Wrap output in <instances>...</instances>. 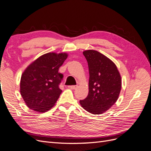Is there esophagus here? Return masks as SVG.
<instances>
[{"instance_id":"34e87169","label":"esophagus","mask_w":151,"mask_h":151,"mask_svg":"<svg viewBox=\"0 0 151 151\" xmlns=\"http://www.w3.org/2000/svg\"><path fill=\"white\" fill-rule=\"evenodd\" d=\"M77 87H78V86L77 85H74V86H68V88L72 89H76L77 88Z\"/></svg>"}]
</instances>
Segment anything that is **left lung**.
I'll return each mask as SVG.
<instances>
[{
  "label": "left lung",
  "mask_w": 151,
  "mask_h": 151,
  "mask_svg": "<svg viewBox=\"0 0 151 151\" xmlns=\"http://www.w3.org/2000/svg\"><path fill=\"white\" fill-rule=\"evenodd\" d=\"M84 56L88 63L89 93L80 104L94 115L105 112L116 103L122 88L117 67L111 60L95 50H86Z\"/></svg>",
  "instance_id": "obj_1"
}]
</instances>
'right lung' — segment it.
I'll return each instance as SVG.
<instances>
[{"mask_svg":"<svg viewBox=\"0 0 151 151\" xmlns=\"http://www.w3.org/2000/svg\"><path fill=\"white\" fill-rule=\"evenodd\" d=\"M67 53H48L30 64L21 78L20 92L26 105L43 113L53 107L62 93L59 85L63 75L58 72Z\"/></svg>","mask_w":151,"mask_h":151,"instance_id":"right-lung-1","label":"right lung"}]
</instances>
